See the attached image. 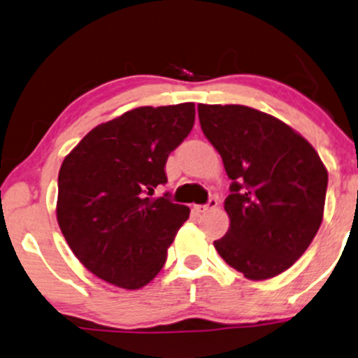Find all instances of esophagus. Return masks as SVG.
I'll return each instance as SVG.
<instances>
[{"instance_id":"34e87169","label":"esophagus","mask_w":358,"mask_h":358,"mask_svg":"<svg viewBox=\"0 0 358 358\" xmlns=\"http://www.w3.org/2000/svg\"><path fill=\"white\" fill-rule=\"evenodd\" d=\"M215 207H217V200L210 199L206 206H194V210L197 212V214H206V212L215 209Z\"/></svg>"}]
</instances>
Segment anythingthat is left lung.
<instances>
[{
  "label": "left lung",
  "instance_id": "left-lung-1",
  "mask_svg": "<svg viewBox=\"0 0 358 358\" xmlns=\"http://www.w3.org/2000/svg\"><path fill=\"white\" fill-rule=\"evenodd\" d=\"M199 119L233 180L224 200L231 224L215 250L250 280L285 272L323 221V161L292 127L260 110L200 103Z\"/></svg>",
  "mask_w": 358,
  "mask_h": 358
}]
</instances>
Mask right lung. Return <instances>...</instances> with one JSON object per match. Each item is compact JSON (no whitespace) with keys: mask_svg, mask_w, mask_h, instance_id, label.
Listing matches in <instances>:
<instances>
[{"mask_svg":"<svg viewBox=\"0 0 358 358\" xmlns=\"http://www.w3.org/2000/svg\"><path fill=\"white\" fill-rule=\"evenodd\" d=\"M195 105L139 107L96 125L66 156L57 178V222L86 268L122 289L149 284L190 215L168 194L171 151L190 134Z\"/></svg>","mask_w":358,"mask_h":358,"instance_id":"add662e5","label":"right lung"}]
</instances>
